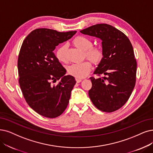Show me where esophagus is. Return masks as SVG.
Masks as SVG:
<instances>
[{"mask_svg": "<svg viewBox=\"0 0 153 153\" xmlns=\"http://www.w3.org/2000/svg\"><path fill=\"white\" fill-rule=\"evenodd\" d=\"M76 81L77 83H80V82H81L82 81V79L76 78Z\"/></svg>", "mask_w": 153, "mask_h": 153, "instance_id": "esophagus-1", "label": "esophagus"}]
</instances>
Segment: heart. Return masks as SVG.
<instances>
[{"mask_svg":"<svg viewBox=\"0 0 153 153\" xmlns=\"http://www.w3.org/2000/svg\"><path fill=\"white\" fill-rule=\"evenodd\" d=\"M72 44L76 48L84 51L85 57H86L95 64H99L103 58V53L99 47L92 46L93 43L88 38L83 36H78L73 39ZM66 45L59 46L56 51V57L60 62H67ZM91 68V63L88 61L80 63L73 64L68 66V73L70 75L78 78L86 76Z\"/></svg>","mask_w":153,"mask_h":153,"instance_id":"1","label":"heart"}]
</instances>
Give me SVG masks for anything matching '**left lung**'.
Returning a JSON list of instances; mask_svg holds the SVG:
<instances>
[{"label":"left lung","instance_id":"1","mask_svg":"<svg viewBox=\"0 0 153 153\" xmlns=\"http://www.w3.org/2000/svg\"><path fill=\"white\" fill-rule=\"evenodd\" d=\"M102 40L103 58L94 74L88 95L100 111L112 112L127 102L135 87L137 62L131 42L126 35L107 24H98L80 30Z\"/></svg>","mask_w":153,"mask_h":153}]
</instances>
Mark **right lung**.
I'll list each match as a JSON object with an SVG mask.
<instances>
[{
    "mask_svg": "<svg viewBox=\"0 0 153 153\" xmlns=\"http://www.w3.org/2000/svg\"><path fill=\"white\" fill-rule=\"evenodd\" d=\"M76 33L36 29L21 46L17 61L21 91L30 107L45 117H57L68 106L76 81L73 76L65 75L66 71L53 51ZM56 81V85L52 84Z\"/></svg>",
    "mask_w": 153,
    "mask_h": 153,
    "instance_id": "1",
    "label": "right lung"
}]
</instances>
